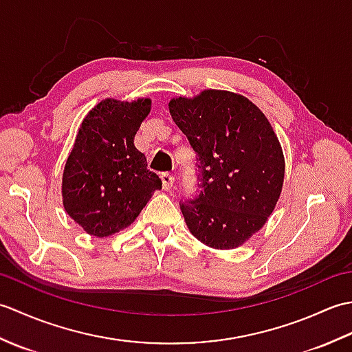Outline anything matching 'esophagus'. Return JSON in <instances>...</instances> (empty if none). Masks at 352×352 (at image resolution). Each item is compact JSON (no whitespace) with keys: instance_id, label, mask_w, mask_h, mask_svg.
<instances>
[{"instance_id":"1","label":"esophagus","mask_w":352,"mask_h":352,"mask_svg":"<svg viewBox=\"0 0 352 352\" xmlns=\"http://www.w3.org/2000/svg\"><path fill=\"white\" fill-rule=\"evenodd\" d=\"M162 183H163V189L164 190H170L172 186L175 183L174 175H170L169 172H163L162 174Z\"/></svg>"}]
</instances>
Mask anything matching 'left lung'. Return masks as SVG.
<instances>
[{
	"label": "left lung",
	"instance_id": "1",
	"mask_svg": "<svg viewBox=\"0 0 352 352\" xmlns=\"http://www.w3.org/2000/svg\"><path fill=\"white\" fill-rule=\"evenodd\" d=\"M169 111L199 160V195L180 206L186 226L210 248H237L278 203L286 168L280 140L263 111L234 92L177 96Z\"/></svg>",
	"mask_w": 352,
	"mask_h": 352
}]
</instances>
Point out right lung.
<instances>
[{"mask_svg":"<svg viewBox=\"0 0 352 352\" xmlns=\"http://www.w3.org/2000/svg\"><path fill=\"white\" fill-rule=\"evenodd\" d=\"M151 111V100L106 98L89 111L65 163L66 213L87 234L107 237L130 227L162 180L146 166L134 136Z\"/></svg>","mask_w":352,"mask_h":352,"instance_id":"right-lung-1","label":"right lung"}]
</instances>
